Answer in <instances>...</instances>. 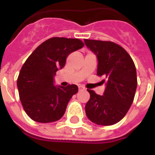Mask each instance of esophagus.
Here are the masks:
<instances>
[{
  "instance_id": "esophagus-1",
  "label": "esophagus",
  "mask_w": 155,
  "mask_h": 155,
  "mask_svg": "<svg viewBox=\"0 0 155 155\" xmlns=\"http://www.w3.org/2000/svg\"><path fill=\"white\" fill-rule=\"evenodd\" d=\"M78 87H79V91H84V90H85V88H84L83 85H79Z\"/></svg>"
}]
</instances>
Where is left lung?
<instances>
[{"instance_id":"1","label":"left lung","mask_w":155,"mask_h":155,"mask_svg":"<svg viewBox=\"0 0 155 155\" xmlns=\"http://www.w3.org/2000/svg\"><path fill=\"white\" fill-rule=\"evenodd\" d=\"M84 41L97 57V74L107 81L103 95L88 90L91 98L85 113L93 123L112 125L123 119L133 103L137 88L135 65L128 52L112 41Z\"/></svg>"}]
</instances>
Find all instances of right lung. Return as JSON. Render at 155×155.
Returning <instances> with one entry per match:
<instances>
[{"instance_id": "right-lung-1", "label": "right lung", "mask_w": 155, "mask_h": 155, "mask_svg": "<svg viewBox=\"0 0 155 155\" xmlns=\"http://www.w3.org/2000/svg\"><path fill=\"white\" fill-rule=\"evenodd\" d=\"M83 46L79 39L53 37L40 45L25 61L17 88L24 110L34 121L51 123L64 115L78 86H55L54 76L64 67L68 55Z\"/></svg>"}]
</instances>
